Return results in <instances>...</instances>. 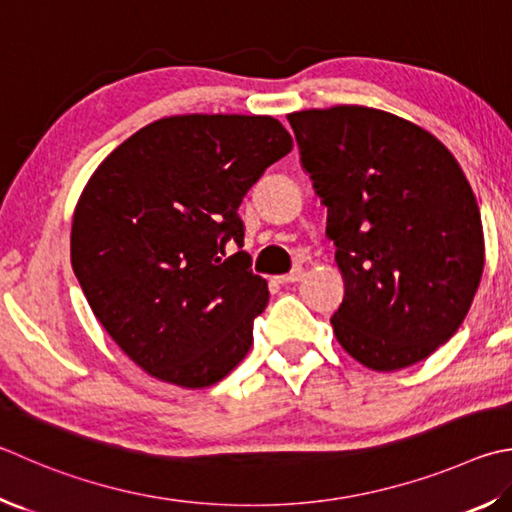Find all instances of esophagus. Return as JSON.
Instances as JSON below:
<instances>
[{
	"instance_id": "obj_1",
	"label": "esophagus",
	"mask_w": 512,
	"mask_h": 512,
	"mask_svg": "<svg viewBox=\"0 0 512 512\" xmlns=\"http://www.w3.org/2000/svg\"><path fill=\"white\" fill-rule=\"evenodd\" d=\"M302 275H304L302 268H293L291 273H286V275H280V277H277V282H280V284H295V282H300V280H302Z\"/></svg>"
}]
</instances>
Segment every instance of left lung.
Returning a JSON list of instances; mask_svg holds the SVG:
<instances>
[{
  "instance_id": "1",
  "label": "left lung",
  "mask_w": 512,
  "mask_h": 512,
  "mask_svg": "<svg viewBox=\"0 0 512 512\" xmlns=\"http://www.w3.org/2000/svg\"><path fill=\"white\" fill-rule=\"evenodd\" d=\"M345 277L331 324L376 371L421 362L468 315L483 271L475 194L445 145L367 107L288 114Z\"/></svg>"
}]
</instances>
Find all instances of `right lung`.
<instances>
[{
  "label": "right lung",
  "mask_w": 512,
  "mask_h": 512,
  "mask_svg": "<svg viewBox=\"0 0 512 512\" xmlns=\"http://www.w3.org/2000/svg\"><path fill=\"white\" fill-rule=\"evenodd\" d=\"M291 150L271 116H172L138 129L89 179L73 215V273L147 374L210 387L248 353L268 284L226 246H244L241 199Z\"/></svg>",
  "instance_id": "1"
}]
</instances>
